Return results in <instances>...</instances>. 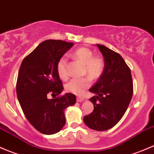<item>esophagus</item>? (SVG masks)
Instances as JSON below:
<instances>
[{"label": "esophagus", "instance_id": "esophagus-1", "mask_svg": "<svg viewBox=\"0 0 154 154\" xmlns=\"http://www.w3.org/2000/svg\"><path fill=\"white\" fill-rule=\"evenodd\" d=\"M76 100L78 102H82V101H84V99L82 97H77Z\"/></svg>", "mask_w": 154, "mask_h": 154}]
</instances>
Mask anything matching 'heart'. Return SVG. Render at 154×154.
Wrapping results in <instances>:
<instances>
[{"instance_id":"obj_1","label":"heart","mask_w":154,"mask_h":154,"mask_svg":"<svg viewBox=\"0 0 154 154\" xmlns=\"http://www.w3.org/2000/svg\"><path fill=\"white\" fill-rule=\"evenodd\" d=\"M74 57L85 65V72L90 78L96 79L103 73L104 64L103 60L99 57L93 58V54L90 50L85 47H82L75 50L73 53ZM57 73L61 80L68 79L66 70V58L65 56L60 58L56 66ZM90 80L88 77L73 79L69 81L65 85L66 92L75 95H82L85 89L90 86Z\"/></svg>"}]
</instances>
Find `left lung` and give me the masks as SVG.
<instances>
[{"mask_svg":"<svg viewBox=\"0 0 154 154\" xmlns=\"http://www.w3.org/2000/svg\"><path fill=\"white\" fill-rule=\"evenodd\" d=\"M104 61L103 73L89 90L95 96L90 99L93 112L84 117L85 124L98 131L110 129L120 121L132 99L134 88L130 68L119 53L96 44Z\"/></svg>","mask_w":154,"mask_h":154,"instance_id":"1","label":"left lung"}]
</instances>
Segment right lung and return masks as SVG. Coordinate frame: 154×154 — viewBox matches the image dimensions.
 <instances>
[{
    "label": "right lung",
    "mask_w": 154,
    "mask_h": 154,
    "mask_svg": "<svg viewBox=\"0 0 154 154\" xmlns=\"http://www.w3.org/2000/svg\"><path fill=\"white\" fill-rule=\"evenodd\" d=\"M72 46L61 40L44 41L20 64L16 85L18 101L29 122L43 134L59 132L66 122L64 110L76 102L72 93L47 98L49 94L58 96L64 90L56 66Z\"/></svg>",
    "instance_id": "obj_1"
}]
</instances>
